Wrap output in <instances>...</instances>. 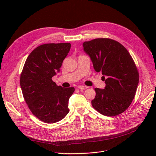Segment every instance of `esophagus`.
<instances>
[{
  "instance_id": "obj_1",
  "label": "esophagus",
  "mask_w": 156,
  "mask_h": 156,
  "mask_svg": "<svg viewBox=\"0 0 156 156\" xmlns=\"http://www.w3.org/2000/svg\"><path fill=\"white\" fill-rule=\"evenodd\" d=\"M79 89H80V90H85V89H87L88 87H86V86H79L78 87H77Z\"/></svg>"
}]
</instances>
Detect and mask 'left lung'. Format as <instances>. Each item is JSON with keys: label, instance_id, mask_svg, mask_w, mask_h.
<instances>
[{"label": "left lung", "instance_id": "left-lung-1", "mask_svg": "<svg viewBox=\"0 0 156 156\" xmlns=\"http://www.w3.org/2000/svg\"><path fill=\"white\" fill-rule=\"evenodd\" d=\"M96 72H101L106 84L96 88L92 101L94 109L107 116L124 112L134 99L139 83V72L133 59L119 42L109 38H96L83 43Z\"/></svg>", "mask_w": 156, "mask_h": 156}]
</instances>
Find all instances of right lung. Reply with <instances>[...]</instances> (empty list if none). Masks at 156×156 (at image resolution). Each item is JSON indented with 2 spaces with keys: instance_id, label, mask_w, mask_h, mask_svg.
<instances>
[{
  "instance_id": "1",
  "label": "right lung",
  "mask_w": 156,
  "mask_h": 156,
  "mask_svg": "<svg viewBox=\"0 0 156 156\" xmlns=\"http://www.w3.org/2000/svg\"><path fill=\"white\" fill-rule=\"evenodd\" d=\"M69 43L45 44L28 56L20 77V85L30 111L45 123L57 122L69 112L68 101L74 87L57 86L52 77L60 72L70 50Z\"/></svg>"
}]
</instances>
